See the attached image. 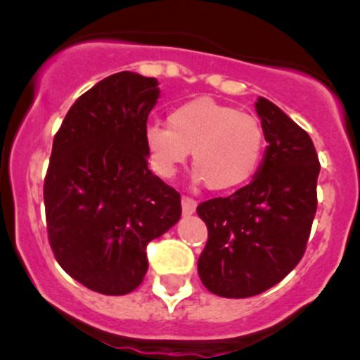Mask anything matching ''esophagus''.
Returning <instances> with one entry per match:
<instances>
[{
    "label": "esophagus",
    "mask_w": 360,
    "mask_h": 360,
    "mask_svg": "<svg viewBox=\"0 0 360 360\" xmlns=\"http://www.w3.org/2000/svg\"><path fill=\"white\" fill-rule=\"evenodd\" d=\"M195 206H198V202H195L192 198H187V195H184V198H181V211H184V214L194 213Z\"/></svg>",
    "instance_id": "obj_1"
}]
</instances>
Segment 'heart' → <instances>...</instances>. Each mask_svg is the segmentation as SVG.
Segmentation results:
<instances>
[{"instance_id": "obj_1", "label": "heart", "mask_w": 360, "mask_h": 360, "mask_svg": "<svg viewBox=\"0 0 360 360\" xmlns=\"http://www.w3.org/2000/svg\"><path fill=\"white\" fill-rule=\"evenodd\" d=\"M168 125L150 123L143 133L149 165L159 179H172L188 153L195 181H206L214 192L243 187L260 166L262 124L236 107L210 97L191 98L169 110Z\"/></svg>"}]
</instances>
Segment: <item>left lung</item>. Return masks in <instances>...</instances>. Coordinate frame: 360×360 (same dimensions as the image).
I'll return each mask as SVG.
<instances>
[{"mask_svg":"<svg viewBox=\"0 0 360 360\" xmlns=\"http://www.w3.org/2000/svg\"><path fill=\"white\" fill-rule=\"evenodd\" d=\"M266 149L246 187L198 206L207 243L198 260L202 284L224 298L276 286L298 265L317 210L321 165L312 139L276 103H255Z\"/></svg>","mask_w":360,"mask_h":360,"instance_id":"1","label":"left lung"}]
</instances>
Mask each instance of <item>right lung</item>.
<instances>
[{
    "mask_svg": "<svg viewBox=\"0 0 360 360\" xmlns=\"http://www.w3.org/2000/svg\"><path fill=\"white\" fill-rule=\"evenodd\" d=\"M158 84L129 70L105 77L74 102L53 139L48 240L58 265L102 295L139 288L147 244L181 217L179 192L147 168L143 133Z\"/></svg>",
    "mask_w": 360,
    "mask_h": 360,
    "instance_id": "obj_1",
    "label": "right lung"
}]
</instances>
